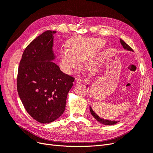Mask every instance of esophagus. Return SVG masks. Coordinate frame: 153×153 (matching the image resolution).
<instances>
[{
    "label": "esophagus",
    "instance_id": "obj_1",
    "mask_svg": "<svg viewBox=\"0 0 153 153\" xmlns=\"http://www.w3.org/2000/svg\"><path fill=\"white\" fill-rule=\"evenodd\" d=\"M76 82L77 83V84H82V83L84 82V80L82 79V78H77L76 80Z\"/></svg>",
    "mask_w": 153,
    "mask_h": 153
}]
</instances>
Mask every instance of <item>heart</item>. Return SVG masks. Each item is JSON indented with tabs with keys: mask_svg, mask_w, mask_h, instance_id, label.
Instances as JSON below:
<instances>
[{
	"mask_svg": "<svg viewBox=\"0 0 153 153\" xmlns=\"http://www.w3.org/2000/svg\"><path fill=\"white\" fill-rule=\"evenodd\" d=\"M104 45L100 39L76 38L69 41L68 50H62L60 53L62 68L70 72L77 67L78 61H83L89 58Z\"/></svg>",
	"mask_w": 153,
	"mask_h": 153,
	"instance_id": "1",
	"label": "heart"
}]
</instances>
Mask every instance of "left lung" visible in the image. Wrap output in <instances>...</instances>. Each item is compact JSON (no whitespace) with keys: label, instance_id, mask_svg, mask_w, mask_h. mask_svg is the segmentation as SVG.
<instances>
[{"label":"left lung","instance_id":"left-lung-1","mask_svg":"<svg viewBox=\"0 0 153 153\" xmlns=\"http://www.w3.org/2000/svg\"><path fill=\"white\" fill-rule=\"evenodd\" d=\"M120 42H121L123 47L125 49V50H127L128 51H131V52H133V49L129 47V46L128 45H127L126 43L124 42V41L123 40H122L121 39H120ZM88 85H87V87ZM90 112L92 114V116H93L97 121H98V122H100V123L103 124H105V125H113V124H116L119 122V121H109V120H106V119H102L98 115L96 114V113L94 112L93 110L92 109V108L90 106Z\"/></svg>","mask_w":153,"mask_h":153}]
</instances>
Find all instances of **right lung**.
Returning a JSON list of instances; mask_svg holds the SVG:
<instances>
[{
    "instance_id": "add662e5",
    "label": "right lung",
    "mask_w": 153,
    "mask_h": 153,
    "mask_svg": "<svg viewBox=\"0 0 153 153\" xmlns=\"http://www.w3.org/2000/svg\"><path fill=\"white\" fill-rule=\"evenodd\" d=\"M55 33L47 30L32 41L23 53L18 71L17 90L22 102L32 118L43 124L63 114L75 80L52 62Z\"/></svg>"
}]
</instances>
